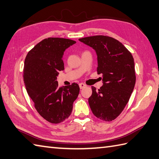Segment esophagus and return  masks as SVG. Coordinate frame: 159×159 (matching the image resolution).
Segmentation results:
<instances>
[{
    "label": "esophagus",
    "mask_w": 159,
    "mask_h": 159,
    "mask_svg": "<svg viewBox=\"0 0 159 159\" xmlns=\"http://www.w3.org/2000/svg\"><path fill=\"white\" fill-rule=\"evenodd\" d=\"M87 85H85V84H84V83H79V87H80V89H83V88H85V87H86Z\"/></svg>",
    "instance_id": "1"
}]
</instances>
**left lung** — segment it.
<instances>
[{"label":"left lung","instance_id":"8db88e82","mask_svg":"<svg viewBox=\"0 0 159 159\" xmlns=\"http://www.w3.org/2000/svg\"><path fill=\"white\" fill-rule=\"evenodd\" d=\"M92 47L98 56V74L103 85L92 87L89 104L94 116L106 121L120 116L130 99L136 81L134 62L130 52L118 40L105 35L79 39Z\"/></svg>","mask_w":159,"mask_h":159}]
</instances>
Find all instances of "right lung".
<instances>
[{
  "label": "right lung",
  "mask_w": 159,
  "mask_h": 159,
  "mask_svg": "<svg viewBox=\"0 0 159 159\" xmlns=\"http://www.w3.org/2000/svg\"><path fill=\"white\" fill-rule=\"evenodd\" d=\"M76 43L69 39L48 38L28 52L25 61L24 81L34 107L43 119L59 124L68 118L79 96L77 83L59 87L57 76L64 70L62 59L66 48Z\"/></svg>",
  "instance_id": "right-lung-1"
}]
</instances>
